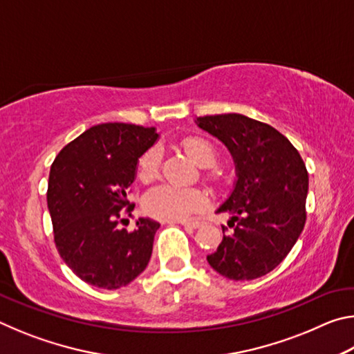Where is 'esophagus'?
<instances>
[{
  "mask_svg": "<svg viewBox=\"0 0 354 354\" xmlns=\"http://www.w3.org/2000/svg\"><path fill=\"white\" fill-rule=\"evenodd\" d=\"M179 223L185 227H192V230H196V227H200V225H201L200 221H196V220H181Z\"/></svg>",
  "mask_w": 354,
  "mask_h": 354,
  "instance_id": "1",
  "label": "esophagus"
}]
</instances>
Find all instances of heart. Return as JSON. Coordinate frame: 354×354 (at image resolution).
I'll use <instances>...</instances> for the list:
<instances>
[{
	"label": "heart",
	"instance_id": "1",
	"mask_svg": "<svg viewBox=\"0 0 354 354\" xmlns=\"http://www.w3.org/2000/svg\"><path fill=\"white\" fill-rule=\"evenodd\" d=\"M185 149L196 165L207 169L217 162V149L211 142L200 137H189L183 142ZM160 165V149L151 148L142 156L137 167V175L142 181H149L159 171ZM205 205V196L201 192L194 189H184L178 185H159L151 189L145 196L143 206L145 211L159 220H181L190 215L196 209Z\"/></svg>",
	"mask_w": 354,
	"mask_h": 354
}]
</instances>
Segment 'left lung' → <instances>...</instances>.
Segmentation results:
<instances>
[{
    "instance_id": "8db88e82",
    "label": "left lung",
    "mask_w": 354,
    "mask_h": 354,
    "mask_svg": "<svg viewBox=\"0 0 354 354\" xmlns=\"http://www.w3.org/2000/svg\"><path fill=\"white\" fill-rule=\"evenodd\" d=\"M195 124L231 153L236 181L217 212L234 227L207 262L234 281L261 278L283 262L306 221L308 171L286 137L242 113L198 117ZM225 231V227L221 226Z\"/></svg>"
}]
</instances>
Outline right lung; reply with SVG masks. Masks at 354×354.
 I'll return each mask as SVG.
<instances>
[{
  "label": "right lung",
  "instance_id": "right-lung-1",
  "mask_svg": "<svg viewBox=\"0 0 354 354\" xmlns=\"http://www.w3.org/2000/svg\"><path fill=\"white\" fill-rule=\"evenodd\" d=\"M159 139L156 128L101 123L65 145L51 165L48 211L64 262L82 281L113 290L145 270L160 226L139 217L137 230H118L129 205L139 159Z\"/></svg>",
  "mask_w": 354,
  "mask_h": 354
}]
</instances>
